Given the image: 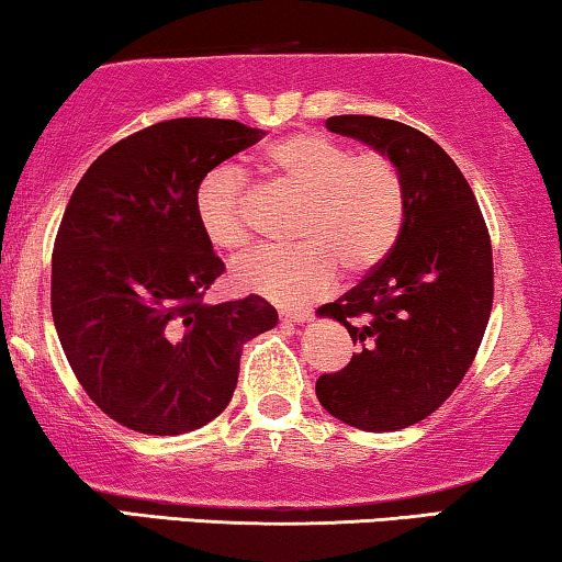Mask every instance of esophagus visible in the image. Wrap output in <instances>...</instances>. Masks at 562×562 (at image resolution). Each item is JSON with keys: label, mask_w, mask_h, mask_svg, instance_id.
<instances>
[{"label": "esophagus", "mask_w": 562, "mask_h": 562, "mask_svg": "<svg viewBox=\"0 0 562 562\" xmlns=\"http://www.w3.org/2000/svg\"><path fill=\"white\" fill-rule=\"evenodd\" d=\"M281 319L286 322H304L306 317H310V310L306 306H294V310H281Z\"/></svg>", "instance_id": "esophagus-1"}]
</instances>
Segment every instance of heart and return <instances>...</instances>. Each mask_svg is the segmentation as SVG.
Masks as SVG:
<instances>
[{"label": "heart", "mask_w": 562, "mask_h": 562, "mask_svg": "<svg viewBox=\"0 0 562 562\" xmlns=\"http://www.w3.org/2000/svg\"><path fill=\"white\" fill-rule=\"evenodd\" d=\"M263 168L306 196L289 250H263L235 266L237 289L296 304L337 279L366 276L394 252L406 222V189L381 153H352L319 133L281 137L263 150ZM196 225L214 250L240 256L252 240L248 187L235 168H214L194 191Z\"/></svg>", "instance_id": "heart-1"}]
</instances>
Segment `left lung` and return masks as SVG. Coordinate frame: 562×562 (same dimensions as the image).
I'll use <instances>...</instances> for the list:
<instances>
[{
    "instance_id": "8db88e82",
    "label": "left lung",
    "mask_w": 562,
    "mask_h": 562,
    "mask_svg": "<svg viewBox=\"0 0 562 562\" xmlns=\"http://www.w3.org/2000/svg\"><path fill=\"white\" fill-rule=\"evenodd\" d=\"M329 133L373 145L402 173L406 222L396 248L322 317L348 327L350 363L317 379V398L345 425L394 432L417 425L471 368L494 304L488 227L452 158L404 122L340 114Z\"/></svg>"
}]
</instances>
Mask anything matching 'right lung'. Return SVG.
<instances>
[{
  "label": "right lung",
  "instance_id": "right-lung-1",
  "mask_svg": "<svg viewBox=\"0 0 562 562\" xmlns=\"http://www.w3.org/2000/svg\"><path fill=\"white\" fill-rule=\"evenodd\" d=\"M263 133L235 120H166L81 176L53 245L50 310L91 402L143 435L204 427L233 398L243 345L276 327L256 294L202 299L225 271L194 214L199 181Z\"/></svg>",
  "mask_w": 562,
  "mask_h": 562
}]
</instances>
